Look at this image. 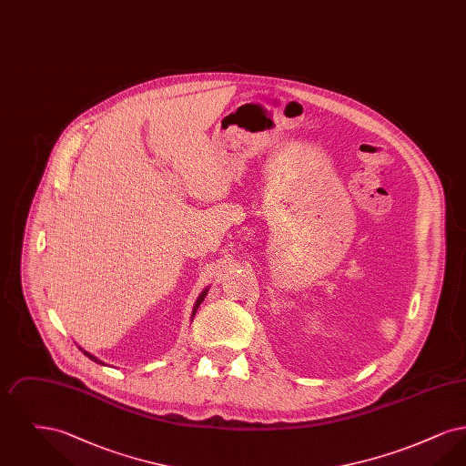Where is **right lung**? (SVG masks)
<instances>
[{"label":"right lung","instance_id":"1","mask_svg":"<svg viewBox=\"0 0 466 466\" xmlns=\"http://www.w3.org/2000/svg\"><path fill=\"white\" fill-rule=\"evenodd\" d=\"M206 295H208V289H202V293H200L199 299H198V300H196V306H194V310H192V318H194V316H196V312H198V309H199V306H200V304H202V300H204V297H206ZM78 350H80V351H84V355L87 356V358H90V360H92V361H96V363H101V365H105V363H103V361H101V360H97V358H96V356L90 355V353H87V351H86V350H82V348H78Z\"/></svg>","mask_w":466,"mask_h":466}]
</instances>
